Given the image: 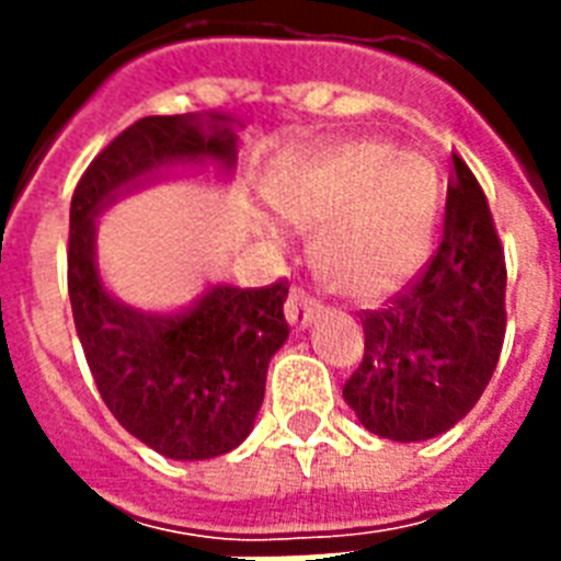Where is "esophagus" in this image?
<instances>
[{"label": "esophagus", "mask_w": 561, "mask_h": 561, "mask_svg": "<svg viewBox=\"0 0 561 561\" xmlns=\"http://www.w3.org/2000/svg\"><path fill=\"white\" fill-rule=\"evenodd\" d=\"M323 311V306L317 302L306 288H290V297H288V306H285V314H288L290 325L294 329H306L317 314Z\"/></svg>", "instance_id": "esophagus-1"}]
</instances>
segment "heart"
<instances>
[{"mask_svg": "<svg viewBox=\"0 0 561 561\" xmlns=\"http://www.w3.org/2000/svg\"><path fill=\"white\" fill-rule=\"evenodd\" d=\"M290 224L323 232L320 271L350 297H390L425 259L436 178L425 162L383 142H343L308 153L276 183Z\"/></svg>", "mask_w": 561, "mask_h": 561, "instance_id": "obj_1", "label": "heart"}]
</instances>
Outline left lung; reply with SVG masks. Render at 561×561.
I'll list each match as a JSON object with an SVG mask.
<instances>
[{
  "label": "left lung",
  "mask_w": 561,
  "mask_h": 561,
  "mask_svg": "<svg viewBox=\"0 0 561 561\" xmlns=\"http://www.w3.org/2000/svg\"><path fill=\"white\" fill-rule=\"evenodd\" d=\"M506 262L478 178L454 153L443 241L425 271L364 311V360L343 383L360 425L396 443L445 434L486 390L506 334Z\"/></svg>",
  "instance_id": "8db88e82"
}]
</instances>
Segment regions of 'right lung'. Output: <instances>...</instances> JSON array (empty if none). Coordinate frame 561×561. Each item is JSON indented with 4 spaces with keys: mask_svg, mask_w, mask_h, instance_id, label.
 Here are the masks:
<instances>
[{
    "mask_svg": "<svg viewBox=\"0 0 561 561\" xmlns=\"http://www.w3.org/2000/svg\"><path fill=\"white\" fill-rule=\"evenodd\" d=\"M236 162L227 116H145L78 180L69 209L66 279L83 355L118 425L171 460H209L253 431L273 352L288 341V279L218 285L180 314L122 306L95 267V215L174 162Z\"/></svg>",
    "mask_w": 561,
    "mask_h": 561,
    "instance_id": "1",
    "label": "right lung"
}]
</instances>
